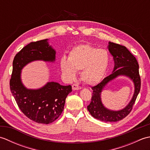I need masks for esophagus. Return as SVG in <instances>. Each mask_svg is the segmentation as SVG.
<instances>
[{"instance_id":"obj_1","label":"esophagus","mask_w":150,"mask_h":150,"mask_svg":"<svg viewBox=\"0 0 150 150\" xmlns=\"http://www.w3.org/2000/svg\"><path fill=\"white\" fill-rule=\"evenodd\" d=\"M82 88L81 86H79L77 84H73L72 85V89L73 90H81Z\"/></svg>"}]
</instances>
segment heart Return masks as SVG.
Listing matches in <instances>:
<instances>
[{
    "mask_svg": "<svg viewBox=\"0 0 150 150\" xmlns=\"http://www.w3.org/2000/svg\"><path fill=\"white\" fill-rule=\"evenodd\" d=\"M110 56L108 51L90 44H81L70 51L68 59L60 60V68L70 80L81 71V79L86 84L93 85L99 82L109 67Z\"/></svg>",
    "mask_w": 150,
    "mask_h": 150,
    "instance_id": "1",
    "label": "heart"
}]
</instances>
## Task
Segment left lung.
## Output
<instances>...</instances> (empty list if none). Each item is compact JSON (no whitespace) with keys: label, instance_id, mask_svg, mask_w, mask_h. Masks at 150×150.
<instances>
[{"label":"left lung","instance_id":"left-lung-1","mask_svg":"<svg viewBox=\"0 0 150 150\" xmlns=\"http://www.w3.org/2000/svg\"><path fill=\"white\" fill-rule=\"evenodd\" d=\"M108 49L115 61L113 71L105 77L99 84L91 88L93 90L91 100L87 108L89 112L95 119L104 122H117L124 119L131 112L141 90V81L137 60L125 46L110 42ZM119 75L128 76L133 81L135 85L134 95L125 108L120 111H111L103 106L101 102L100 93L108 82Z\"/></svg>","mask_w":150,"mask_h":150}]
</instances>
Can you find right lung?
<instances>
[{
  "mask_svg": "<svg viewBox=\"0 0 150 150\" xmlns=\"http://www.w3.org/2000/svg\"><path fill=\"white\" fill-rule=\"evenodd\" d=\"M47 40L31 42L16 54L9 81L12 95L22 112L34 122L46 124L53 122L61 115L66 98L72 91L71 86L51 82L39 90H28L22 84L21 71L33 60H55V51L49 46Z\"/></svg>",
  "mask_w": 150,
  "mask_h": 150,
  "instance_id": "right-lung-1",
  "label": "right lung"
}]
</instances>
